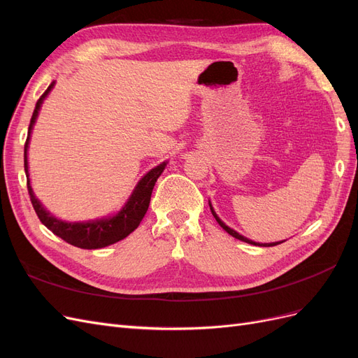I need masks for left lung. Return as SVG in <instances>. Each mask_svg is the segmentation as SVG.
I'll use <instances>...</instances> for the list:
<instances>
[{
    "mask_svg": "<svg viewBox=\"0 0 358 358\" xmlns=\"http://www.w3.org/2000/svg\"><path fill=\"white\" fill-rule=\"evenodd\" d=\"M210 206V204H209ZM210 210H212V215L215 216V220L216 221H218V224L222 227V229L227 231V233H229V234H231L233 237H236V239H239V241H242V242H246V243H251V245H258V246H275V245H279V243H282V242H276V243H255V242H252V241H249V239H246V237H243L242 234H239V233H236L234 230H231L230 229V227H227L220 218H218V215H216L215 213V210L212 209V206H210Z\"/></svg>",
    "mask_w": 358,
    "mask_h": 358,
    "instance_id": "1",
    "label": "left lung"
}]
</instances>
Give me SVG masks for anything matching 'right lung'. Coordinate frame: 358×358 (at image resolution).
<instances>
[{
  "label": "right lung",
  "mask_w": 358,
  "mask_h": 358,
  "mask_svg": "<svg viewBox=\"0 0 358 358\" xmlns=\"http://www.w3.org/2000/svg\"><path fill=\"white\" fill-rule=\"evenodd\" d=\"M53 82L48 86V90L43 92V95L38 99L34 113L31 116V122L28 127V137L25 142V149H24V166H25V173H27V187H28V194L32 203V208H34L38 220L41 224H45L48 229L61 237L62 241H66L67 243L78 246L82 249H99L109 246L112 243H116L119 241L125 239V237L133 233L140 221L143 220V216L149 208V201H150V194H152L154 185L157 179L161 176L162 170L166 169V162L157 166L155 169L150 170L146 176L142 178V180L138 182V185L136 187L134 192L131 194V197L127 201V204L122 208V210L119 212L113 218H106V220H96L92 222H62L53 216L43 208L40 201L36 199L34 192H32L29 187V179H28V162H27V149H28V142H29V136H31V129L32 125L36 122V117L38 115V109L43 103V99L48 95V92L52 90Z\"/></svg>",
  "instance_id": "obj_1"
}]
</instances>
